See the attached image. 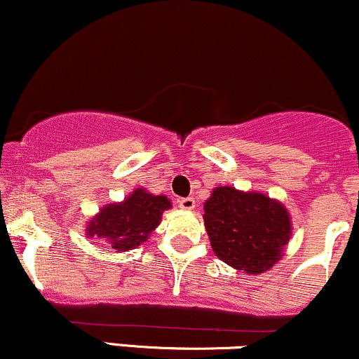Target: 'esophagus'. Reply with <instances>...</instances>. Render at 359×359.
Segmentation results:
<instances>
[{
  "label": "esophagus",
  "instance_id": "34e87169",
  "mask_svg": "<svg viewBox=\"0 0 359 359\" xmlns=\"http://www.w3.org/2000/svg\"><path fill=\"white\" fill-rule=\"evenodd\" d=\"M177 203H179V208L185 209V211H192V209L196 208V201H194V197H184V199L177 201Z\"/></svg>",
  "mask_w": 359,
  "mask_h": 359
}]
</instances>
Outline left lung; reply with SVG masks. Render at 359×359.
I'll use <instances>...</instances> for the list:
<instances>
[{"instance_id": "1", "label": "left lung", "mask_w": 359, "mask_h": 359, "mask_svg": "<svg viewBox=\"0 0 359 359\" xmlns=\"http://www.w3.org/2000/svg\"><path fill=\"white\" fill-rule=\"evenodd\" d=\"M203 217L217 258L250 275L270 270L292 236L285 205L265 194L228 185L214 189Z\"/></svg>"}]
</instances>
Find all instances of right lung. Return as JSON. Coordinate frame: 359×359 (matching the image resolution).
Listing matches in <instances>:
<instances>
[{"mask_svg":"<svg viewBox=\"0 0 359 359\" xmlns=\"http://www.w3.org/2000/svg\"><path fill=\"white\" fill-rule=\"evenodd\" d=\"M172 204L165 196H154L145 189H137L123 203L108 204L89 221V238L109 243L116 251L133 250L147 241L162 219V212Z\"/></svg>","mask_w":359,"mask_h":359,"instance_id":"obj_1","label":"right lung"}]
</instances>
